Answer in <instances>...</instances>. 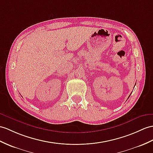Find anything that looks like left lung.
<instances>
[{
  "mask_svg": "<svg viewBox=\"0 0 153 153\" xmlns=\"http://www.w3.org/2000/svg\"><path fill=\"white\" fill-rule=\"evenodd\" d=\"M130 95H131V94H130ZM130 96H129V97H130ZM129 97H128V98H129Z\"/></svg>",
  "mask_w": 153,
  "mask_h": 153,
  "instance_id": "8db88e82",
  "label": "left lung"
}]
</instances>
